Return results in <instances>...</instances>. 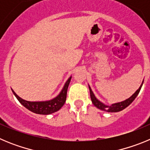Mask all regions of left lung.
Here are the masks:
<instances>
[{
    "label": "left lung",
    "mask_w": 150,
    "mask_h": 150,
    "mask_svg": "<svg viewBox=\"0 0 150 150\" xmlns=\"http://www.w3.org/2000/svg\"><path fill=\"white\" fill-rule=\"evenodd\" d=\"M142 84L140 86V88L137 90V91H135L134 93L132 95V96L130 97L129 98L126 99V100H125L124 101L122 102H119V103H116V104H112L111 106H107L105 105L104 104H103L102 102H100V100H98V99L96 98V97L95 96L94 93L91 91V88L89 87V91H90V96H91V100L92 101V104L97 107V108H98V109L101 110L106 111V112H120V111L122 110H124L125 108H126L128 106H129L130 104H132L133 100L136 98V97L137 96V95L139 94L140 91V88L142 87Z\"/></svg>",
    "instance_id": "left-lung-1"
}]
</instances>
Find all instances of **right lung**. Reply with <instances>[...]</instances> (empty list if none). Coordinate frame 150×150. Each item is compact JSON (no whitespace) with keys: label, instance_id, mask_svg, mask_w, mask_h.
I'll return each mask as SVG.
<instances>
[{"label":"right lung","instance_id":"right-lung-1","mask_svg":"<svg viewBox=\"0 0 150 150\" xmlns=\"http://www.w3.org/2000/svg\"><path fill=\"white\" fill-rule=\"evenodd\" d=\"M71 76L69 78L64 86L62 91L59 95L55 98L52 99L50 100H46V101H28V100H24L21 98L20 97L16 94V92L12 89L13 94L16 96L18 100L21 104L26 107L28 110H29L31 112L37 113V114L42 115H49L51 113L56 112L62 108V106L64 104L66 101V98H67V91L68 86L71 82Z\"/></svg>","mask_w":150,"mask_h":150}]
</instances>
